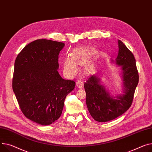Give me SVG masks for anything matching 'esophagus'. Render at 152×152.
<instances>
[{"label":"esophagus","mask_w":152,"mask_h":152,"mask_svg":"<svg viewBox=\"0 0 152 152\" xmlns=\"http://www.w3.org/2000/svg\"><path fill=\"white\" fill-rule=\"evenodd\" d=\"M76 86H77L79 88H81L83 87V80H80V79L78 80L76 82Z\"/></svg>","instance_id":"1"}]
</instances>
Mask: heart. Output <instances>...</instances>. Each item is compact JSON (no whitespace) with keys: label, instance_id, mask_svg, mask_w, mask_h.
<instances>
[{"label":"heart","instance_id":"heart-1","mask_svg":"<svg viewBox=\"0 0 152 152\" xmlns=\"http://www.w3.org/2000/svg\"><path fill=\"white\" fill-rule=\"evenodd\" d=\"M87 62L86 56L81 50H77L73 53L72 59L68 57L64 62V67L66 72L70 75H75L77 72V66L76 65L84 66Z\"/></svg>","mask_w":152,"mask_h":152}]
</instances>
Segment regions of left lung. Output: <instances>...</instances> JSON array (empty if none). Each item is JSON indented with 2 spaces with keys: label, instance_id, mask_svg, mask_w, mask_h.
Instances as JSON below:
<instances>
[{
  "label": "left lung",
  "instance_id": "8db88e82",
  "mask_svg": "<svg viewBox=\"0 0 152 152\" xmlns=\"http://www.w3.org/2000/svg\"><path fill=\"white\" fill-rule=\"evenodd\" d=\"M118 48L115 64L122 66L124 94L116 97L110 96L95 75L90 76L84 84L88 110L97 122H105L115 119L125 113L133 103L139 82L136 60L133 54L120 40Z\"/></svg>",
  "mask_w": 152,
  "mask_h": 152
}]
</instances>
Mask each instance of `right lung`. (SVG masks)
<instances>
[{
    "label": "right lung",
    "instance_id": "1",
    "mask_svg": "<svg viewBox=\"0 0 152 152\" xmlns=\"http://www.w3.org/2000/svg\"><path fill=\"white\" fill-rule=\"evenodd\" d=\"M62 42L38 39L26 45L15 60L13 90L23 114L42 125H49L62 114L66 95L74 80L57 72Z\"/></svg>",
    "mask_w": 152,
    "mask_h": 152
}]
</instances>
